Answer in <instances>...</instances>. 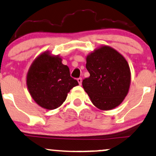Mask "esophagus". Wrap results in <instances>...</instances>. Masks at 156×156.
<instances>
[{
    "instance_id": "esophagus-1",
    "label": "esophagus",
    "mask_w": 156,
    "mask_h": 156,
    "mask_svg": "<svg viewBox=\"0 0 156 156\" xmlns=\"http://www.w3.org/2000/svg\"><path fill=\"white\" fill-rule=\"evenodd\" d=\"M77 80H78V83H79L80 85H81V83H82V78H78V79H77Z\"/></svg>"
}]
</instances>
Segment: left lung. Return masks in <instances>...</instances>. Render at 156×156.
I'll return each mask as SVG.
<instances>
[{
  "label": "left lung",
  "instance_id": "obj_1",
  "mask_svg": "<svg viewBox=\"0 0 156 156\" xmlns=\"http://www.w3.org/2000/svg\"><path fill=\"white\" fill-rule=\"evenodd\" d=\"M89 78L82 85L97 108L109 110L123 102L128 94L131 82L129 64L117 51L104 46L86 57Z\"/></svg>",
  "mask_w": 156,
  "mask_h": 156
}]
</instances>
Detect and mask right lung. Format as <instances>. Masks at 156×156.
I'll return each mask as SVG.
<instances>
[{
    "label": "right lung",
    "mask_w": 156,
    "mask_h": 156,
    "mask_svg": "<svg viewBox=\"0 0 156 156\" xmlns=\"http://www.w3.org/2000/svg\"><path fill=\"white\" fill-rule=\"evenodd\" d=\"M27 85L38 105L54 110L65 102L67 93L78 83L70 76V69L62 63L61 58L46 51L37 57L30 67Z\"/></svg>",
    "instance_id": "1"
}]
</instances>
